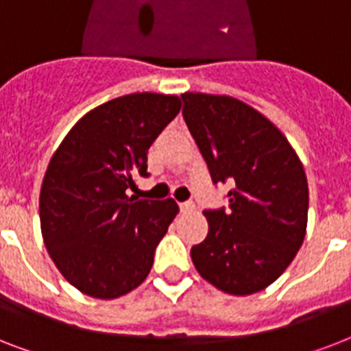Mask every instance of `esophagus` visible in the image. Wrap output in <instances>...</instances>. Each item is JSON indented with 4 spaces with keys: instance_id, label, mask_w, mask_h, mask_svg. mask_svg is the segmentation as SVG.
I'll list each match as a JSON object with an SVG mask.
<instances>
[{
    "instance_id": "1",
    "label": "esophagus",
    "mask_w": 351,
    "mask_h": 351,
    "mask_svg": "<svg viewBox=\"0 0 351 351\" xmlns=\"http://www.w3.org/2000/svg\"><path fill=\"white\" fill-rule=\"evenodd\" d=\"M180 211L184 215L193 213V211H195V204H193V202H182L180 204Z\"/></svg>"
}]
</instances>
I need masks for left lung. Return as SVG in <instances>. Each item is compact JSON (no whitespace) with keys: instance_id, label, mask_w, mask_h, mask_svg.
Segmentation results:
<instances>
[{"instance_id":"left-lung-1","label":"left lung","mask_w":351,"mask_h":351,"mask_svg":"<svg viewBox=\"0 0 351 351\" xmlns=\"http://www.w3.org/2000/svg\"><path fill=\"white\" fill-rule=\"evenodd\" d=\"M182 100L213 182H233L228 209L204 211L209 231L191 247L193 264L226 293H256L286 271L304 240L302 162L282 132L244 101L204 93H184Z\"/></svg>"}]
</instances>
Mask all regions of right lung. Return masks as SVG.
Returning <instances> with one entry per match:
<instances>
[{"instance_id": "1", "label": "right lung", "mask_w": 351, "mask_h": 351, "mask_svg": "<svg viewBox=\"0 0 351 351\" xmlns=\"http://www.w3.org/2000/svg\"><path fill=\"white\" fill-rule=\"evenodd\" d=\"M180 107L173 95L120 96L80 118L52 154L40 193L41 234L60 273L82 293L117 299L151 271L178 204L136 200L127 189L149 175V147Z\"/></svg>"}]
</instances>
